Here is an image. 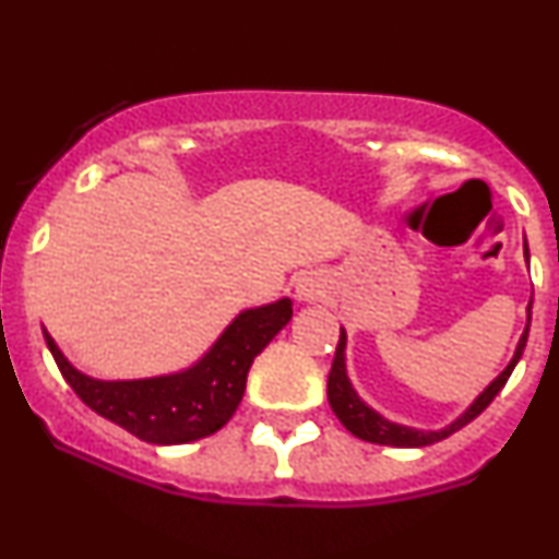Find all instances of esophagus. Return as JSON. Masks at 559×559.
I'll return each instance as SVG.
<instances>
[{
  "label": "esophagus",
  "instance_id": "obj_1",
  "mask_svg": "<svg viewBox=\"0 0 559 559\" xmlns=\"http://www.w3.org/2000/svg\"><path fill=\"white\" fill-rule=\"evenodd\" d=\"M294 294H297L299 301H310L320 294V284L312 275H301V278H297V284H294Z\"/></svg>",
  "mask_w": 559,
  "mask_h": 559
}]
</instances>
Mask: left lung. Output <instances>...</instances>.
<instances>
[{
    "label": "left lung",
    "instance_id": "8db88e82",
    "mask_svg": "<svg viewBox=\"0 0 559 559\" xmlns=\"http://www.w3.org/2000/svg\"><path fill=\"white\" fill-rule=\"evenodd\" d=\"M525 260H528V247H525ZM528 325H531V307H528ZM528 325H525L521 342H518L515 357H512L510 365H507L502 373L493 378L489 386L484 389V394H480L478 400L473 402L471 407H467L457 420L449 423V426L441 428V431H418V428H407V426H400V423H391L386 418H381L376 409H370L368 404H365L360 396H357V391L352 389L349 378H346V365H344L346 333L342 329V336H338V344H336V357H333L331 373H329V404H331V409L336 413V418L342 420V426L346 428V431L355 433L357 439L370 441V444H383V447H428V444H436V441L447 439V436L460 431V428L467 426L471 420H476L478 415L484 413V409L493 402V396L502 391L507 378L512 376V370H515L518 360H521L525 342H528Z\"/></svg>",
    "mask_w": 559,
    "mask_h": 559
}]
</instances>
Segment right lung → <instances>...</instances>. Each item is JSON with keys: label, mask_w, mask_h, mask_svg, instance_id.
Here are the masks:
<instances>
[{"label": "right lung", "mask_w": 559, "mask_h": 559, "mask_svg": "<svg viewBox=\"0 0 559 559\" xmlns=\"http://www.w3.org/2000/svg\"><path fill=\"white\" fill-rule=\"evenodd\" d=\"M292 320V299L243 310L213 349L183 373L141 381H96L83 376L44 331L49 352L86 407L150 444H186L221 431L239 407L254 357Z\"/></svg>", "instance_id": "obj_1"}]
</instances>
